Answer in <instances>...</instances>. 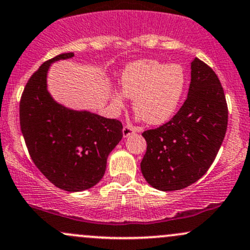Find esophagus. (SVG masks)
<instances>
[{
    "mask_svg": "<svg viewBox=\"0 0 250 250\" xmlns=\"http://www.w3.org/2000/svg\"><path fill=\"white\" fill-rule=\"evenodd\" d=\"M122 133H123V136L125 137H128L129 135H131V134H135V129L133 128V127H130V125H125V127H123V130H122Z\"/></svg>",
    "mask_w": 250,
    "mask_h": 250,
    "instance_id": "1",
    "label": "esophagus"
}]
</instances>
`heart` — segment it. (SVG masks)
<instances>
[{
    "mask_svg": "<svg viewBox=\"0 0 250 250\" xmlns=\"http://www.w3.org/2000/svg\"><path fill=\"white\" fill-rule=\"evenodd\" d=\"M122 94L134 99V111L151 125L168 122L179 108L187 88V73L180 64H167L155 60H140L122 71ZM111 99L117 107L125 101L114 91Z\"/></svg>",
    "mask_w": 250,
    "mask_h": 250,
    "instance_id": "1",
    "label": "heart"
}]
</instances>
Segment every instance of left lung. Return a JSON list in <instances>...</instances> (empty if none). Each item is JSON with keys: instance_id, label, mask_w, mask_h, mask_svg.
I'll list each match as a JSON object with an SVG mask.
<instances>
[{"instance_id": "1", "label": "left lung", "mask_w": 250, "mask_h": 250, "mask_svg": "<svg viewBox=\"0 0 250 250\" xmlns=\"http://www.w3.org/2000/svg\"><path fill=\"white\" fill-rule=\"evenodd\" d=\"M228 125L219 77L199 59L191 62L187 100L170 121L142 133L147 151L141 171L151 187L180 190L203 176L216 157Z\"/></svg>"}]
</instances>
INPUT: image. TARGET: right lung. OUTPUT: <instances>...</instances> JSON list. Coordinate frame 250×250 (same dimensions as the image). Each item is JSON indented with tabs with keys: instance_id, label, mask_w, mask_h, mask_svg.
<instances>
[{
	"instance_id": "add662e5",
	"label": "right lung",
	"mask_w": 250,
	"mask_h": 250,
	"mask_svg": "<svg viewBox=\"0 0 250 250\" xmlns=\"http://www.w3.org/2000/svg\"><path fill=\"white\" fill-rule=\"evenodd\" d=\"M73 56L60 54L31 75L20 102V125L39 170L57 188L81 191L103 177L108 155L121 141L123 127L119 120L71 110L54 101L47 90L50 63Z\"/></svg>"
}]
</instances>
